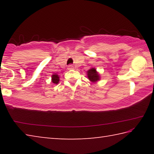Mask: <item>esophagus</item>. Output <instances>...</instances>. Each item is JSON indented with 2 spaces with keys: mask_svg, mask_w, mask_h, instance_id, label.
Instances as JSON below:
<instances>
[{
  "mask_svg": "<svg viewBox=\"0 0 154 154\" xmlns=\"http://www.w3.org/2000/svg\"><path fill=\"white\" fill-rule=\"evenodd\" d=\"M68 69L69 70H71V69H73V66H72V65H69V66H68Z\"/></svg>",
  "mask_w": 154,
  "mask_h": 154,
  "instance_id": "1",
  "label": "esophagus"
}]
</instances>
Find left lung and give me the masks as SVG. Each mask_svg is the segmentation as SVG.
<instances>
[{
	"mask_svg": "<svg viewBox=\"0 0 154 154\" xmlns=\"http://www.w3.org/2000/svg\"><path fill=\"white\" fill-rule=\"evenodd\" d=\"M88 77L89 78V79L92 82H96L99 80V75L98 72H96V69L94 68H92V69H90L89 71H88Z\"/></svg>",
	"mask_w": 154,
	"mask_h": 154,
	"instance_id": "left-lung-1",
	"label": "left lung"
}]
</instances>
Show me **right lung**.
Masks as SVG:
<instances>
[{
	"mask_svg": "<svg viewBox=\"0 0 154 154\" xmlns=\"http://www.w3.org/2000/svg\"><path fill=\"white\" fill-rule=\"evenodd\" d=\"M52 82H53L54 83H56V84H57L59 82V77L58 75H52Z\"/></svg>",
	"mask_w": 154,
	"mask_h": 154,
	"instance_id": "obj_1",
	"label": "right lung"
}]
</instances>
